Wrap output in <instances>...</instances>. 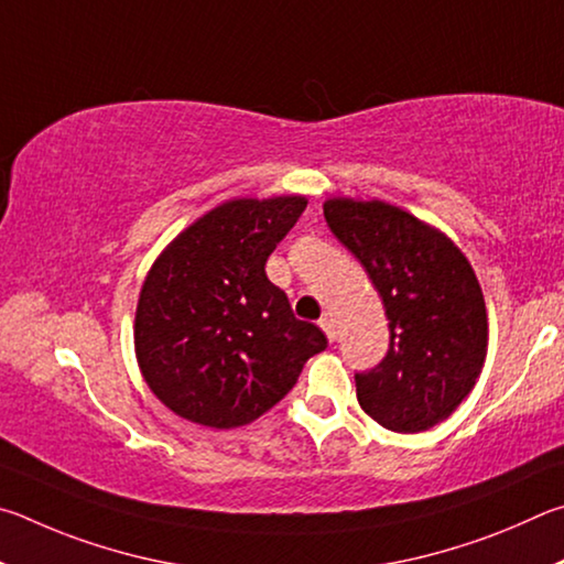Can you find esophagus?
<instances>
[{
    "instance_id": "1",
    "label": "esophagus",
    "mask_w": 564,
    "mask_h": 564,
    "mask_svg": "<svg viewBox=\"0 0 564 564\" xmlns=\"http://www.w3.org/2000/svg\"><path fill=\"white\" fill-rule=\"evenodd\" d=\"M319 327L324 329V334H327L329 341L337 339V324H334L332 317H322V319H319Z\"/></svg>"
}]
</instances>
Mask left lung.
Returning <instances> with one entry per match:
<instances>
[{
  "mask_svg": "<svg viewBox=\"0 0 564 564\" xmlns=\"http://www.w3.org/2000/svg\"><path fill=\"white\" fill-rule=\"evenodd\" d=\"M334 237L357 257L389 319V351L357 371V399L397 433L448 419L480 377L488 314L470 262L446 235L389 203H324Z\"/></svg>",
  "mask_w": 564,
  "mask_h": 564,
  "instance_id": "left-lung-1",
  "label": "left lung"
}]
</instances>
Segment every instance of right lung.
Returning a JSON list of instances; mask_svg holds the SVG:
<instances>
[{
	"label": "right lung",
	"instance_id": "add662e5",
	"mask_svg": "<svg viewBox=\"0 0 564 564\" xmlns=\"http://www.w3.org/2000/svg\"><path fill=\"white\" fill-rule=\"evenodd\" d=\"M307 207L300 195L230 200L167 245L135 310V357L151 391L200 426L237 429L282 401L319 327L292 314L264 264Z\"/></svg>",
	"mask_w": 564,
	"mask_h": 564
}]
</instances>
